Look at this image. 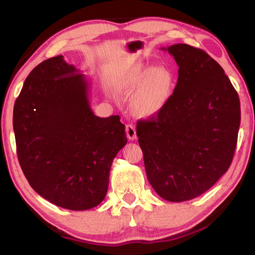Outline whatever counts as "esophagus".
Instances as JSON below:
<instances>
[{
  "instance_id": "esophagus-1",
  "label": "esophagus",
  "mask_w": 255,
  "mask_h": 255,
  "mask_svg": "<svg viewBox=\"0 0 255 255\" xmlns=\"http://www.w3.org/2000/svg\"><path fill=\"white\" fill-rule=\"evenodd\" d=\"M126 135H127L129 140L136 139L137 135H136V128H135V126H132V125H127V126H126Z\"/></svg>"
}]
</instances>
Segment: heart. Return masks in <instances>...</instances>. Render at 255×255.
Returning a JSON list of instances; mask_svg holds the SVG:
<instances>
[{"instance_id":"b5f03b06","label":"heart","mask_w":255,"mask_h":255,"mask_svg":"<svg viewBox=\"0 0 255 255\" xmlns=\"http://www.w3.org/2000/svg\"><path fill=\"white\" fill-rule=\"evenodd\" d=\"M174 86L169 68L150 64H137L119 81L118 90L131 99L133 114L141 118L156 116L166 106Z\"/></svg>"}]
</instances>
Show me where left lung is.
<instances>
[{
	"instance_id": "left-lung-1",
	"label": "left lung",
	"mask_w": 255,
	"mask_h": 255,
	"mask_svg": "<svg viewBox=\"0 0 255 255\" xmlns=\"http://www.w3.org/2000/svg\"><path fill=\"white\" fill-rule=\"evenodd\" d=\"M179 66L173 94L163 110L137 124L150 185L163 199L202 195L230 167L241 123L239 94L222 66L199 48L172 45Z\"/></svg>"
}]
</instances>
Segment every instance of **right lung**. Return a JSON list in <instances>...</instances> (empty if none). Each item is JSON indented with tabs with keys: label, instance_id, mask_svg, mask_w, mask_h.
<instances>
[{
	"label": "right lung",
	"instance_id": "add662e5",
	"mask_svg": "<svg viewBox=\"0 0 255 255\" xmlns=\"http://www.w3.org/2000/svg\"><path fill=\"white\" fill-rule=\"evenodd\" d=\"M89 90L84 74L59 55L30 72L13 109L16 154L29 184L71 210L102 202L112 161L127 144L119 116L93 114Z\"/></svg>",
	"mask_w": 255,
	"mask_h": 255
}]
</instances>
